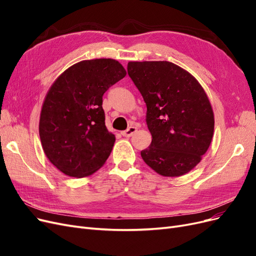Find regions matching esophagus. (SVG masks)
I'll use <instances>...</instances> for the list:
<instances>
[{
  "label": "esophagus",
  "mask_w": 256,
  "mask_h": 256,
  "mask_svg": "<svg viewBox=\"0 0 256 256\" xmlns=\"http://www.w3.org/2000/svg\"><path fill=\"white\" fill-rule=\"evenodd\" d=\"M136 130H138V128H136V127H134V126H131V127H129L127 130L122 131V134L124 136H127V138H129V136H132L134 132H136Z\"/></svg>",
  "instance_id": "1"
}]
</instances>
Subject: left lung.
<instances>
[{"label": "left lung", "instance_id": "8db88e82", "mask_svg": "<svg viewBox=\"0 0 256 256\" xmlns=\"http://www.w3.org/2000/svg\"><path fill=\"white\" fill-rule=\"evenodd\" d=\"M128 74L146 104L152 143L141 152L162 176H182L202 160L214 136L206 92L188 72L171 62H129Z\"/></svg>", "mask_w": 256, "mask_h": 256}]
</instances>
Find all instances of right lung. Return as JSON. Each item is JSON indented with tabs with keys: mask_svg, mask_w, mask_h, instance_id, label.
I'll return each mask as SVG.
<instances>
[{
	"mask_svg": "<svg viewBox=\"0 0 256 256\" xmlns=\"http://www.w3.org/2000/svg\"><path fill=\"white\" fill-rule=\"evenodd\" d=\"M126 76L118 60H82L62 74L42 104L40 136L51 164L64 174L81 178L102 168L115 136L106 127L104 92Z\"/></svg>",
	"mask_w": 256,
	"mask_h": 256,
	"instance_id": "right-lung-1",
	"label": "right lung"
}]
</instances>
